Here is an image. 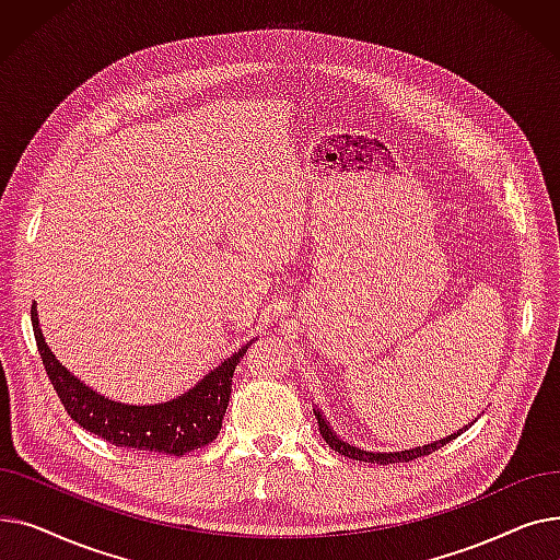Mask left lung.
<instances>
[{"mask_svg":"<svg viewBox=\"0 0 560 560\" xmlns=\"http://www.w3.org/2000/svg\"><path fill=\"white\" fill-rule=\"evenodd\" d=\"M313 413H315V418H317V424H319V433H322V438H325V443L334 450V452H338V454H342V456H347V458H354V460H363V463H376V465H390V463H408V460H413V458H420V456H429L431 452H435V450H440V447H445L450 440H454V438H458L467 427H472L475 422H477V418L472 420V422H467L463 429H458V431H454L452 435H447V438H440V440H433V443H429V445H420V447H413V450H397V452H372V450H363V447H359V445H351L349 440H342L329 424H327V420H325V416L319 413V408H313Z\"/></svg>","mask_w":560,"mask_h":560,"instance_id":"8db88e82","label":"left lung"}]
</instances>
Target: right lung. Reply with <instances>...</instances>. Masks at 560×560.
<instances>
[{"mask_svg":"<svg viewBox=\"0 0 560 560\" xmlns=\"http://www.w3.org/2000/svg\"><path fill=\"white\" fill-rule=\"evenodd\" d=\"M32 322L45 372L58 399L66 406L68 416L79 427L108 440L115 447L172 456H184L213 443L218 438L231 397L235 365L241 363L245 351L254 342L249 340L238 351H233L229 359H224L179 397L161 404H125L108 399L91 386H85L79 376H74L54 357L40 329L36 302L32 304Z\"/></svg>","mask_w":560,"mask_h":560,"instance_id":"right-lung-1","label":"right lung"}]
</instances>
